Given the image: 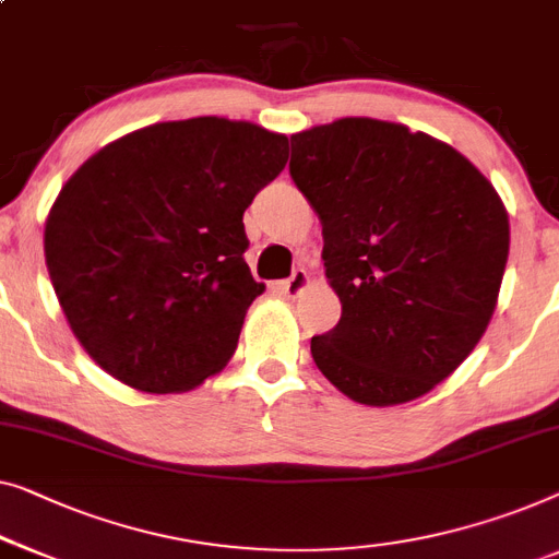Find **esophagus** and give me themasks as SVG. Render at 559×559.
<instances>
[{
  "mask_svg": "<svg viewBox=\"0 0 559 559\" xmlns=\"http://www.w3.org/2000/svg\"><path fill=\"white\" fill-rule=\"evenodd\" d=\"M307 285H310V277H307V272L305 270H295L293 277H287L285 282H282L280 289L287 297H299L307 289Z\"/></svg>",
  "mask_w": 559,
  "mask_h": 559,
  "instance_id": "esophagus-1",
  "label": "esophagus"
}]
</instances>
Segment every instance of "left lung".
<instances>
[{"mask_svg":"<svg viewBox=\"0 0 559 559\" xmlns=\"http://www.w3.org/2000/svg\"><path fill=\"white\" fill-rule=\"evenodd\" d=\"M289 176L322 224L343 314L314 366L366 406L414 401L449 378L495 314L509 216L449 143L376 118L295 133Z\"/></svg>","mask_w":559,"mask_h":559,"instance_id":"left-lung-1","label":"left lung"}]
</instances>
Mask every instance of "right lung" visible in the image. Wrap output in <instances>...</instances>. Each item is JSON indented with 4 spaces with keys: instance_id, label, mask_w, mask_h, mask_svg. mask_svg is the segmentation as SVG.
Here are the masks:
<instances>
[{
    "instance_id": "obj_1",
    "label": "right lung",
    "mask_w": 559,
    "mask_h": 559,
    "mask_svg": "<svg viewBox=\"0 0 559 559\" xmlns=\"http://www.w3.org/2000/svg\"><path fill=\"white\" fill-rule=\"evenodd\" d=\"M287 151V135L204 116L128 133L70 176L47 214L45 262L105 373L179 393L229 362L264 293L241 216Z\"/></svg>"
}]
</instances>
